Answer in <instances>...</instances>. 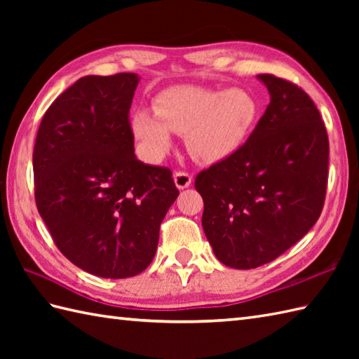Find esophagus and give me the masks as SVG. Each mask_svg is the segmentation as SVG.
<instances>
[{
    "label": "esophagus",
    "instance_id": "esophagus-1",
    "mask_svg": "<svg viewBox=\"0 0 359 359\" xmlns=\"http://www.w3.org/2000/svg\"><path fill=\"white\" fill-rule=\"evenodd\" d=\"M193 182V175L187 171H175L174 172V184L179 189L188 188Z\"/></svg>",
    "mask_w": 359,
    "mask_h": 359
}]
</instances>
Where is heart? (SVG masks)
I'll return each instance as SVG.
<instances>
[{"mask_svg": "<svg viewBox=\"0 0 359 359\" xmlns=\"http://www.w3.org/2000/svg\"><path fill=\"white\" fill-rule=\"evenodd\" d=\"M256 98L242 89L174 86L154 102V114L135 111L133 131L152 158L171 147V133L185 134L187 148L202 163L231 157L253 131Z\"/></svg>", "mask_w": 359, "mask_h": 359, "instance_id": "heart-1", "label": "heart"}]
</instances>
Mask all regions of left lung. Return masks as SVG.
Instances as JSON below:
<instances>
[{
	"instance_id": "left-lung-1",
	"label": "left lung",
	"mask_w": 359,
	"mask_h": 359,
	"mask_svg": "<svg viewBox=\"0 0 359 359\" xmlns=\"http://www.w3.org/2000/svg\"><path fill=\"white\" fill-rule=\"evenodd\" d=\"M270 103L231 157L196 175L202 226L220 262L238 270L269 264L321 216L329 135L316 104L294 83L259 74Z\"/></svg>"
}]
</instances>
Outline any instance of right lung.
Returning a JSON list of instances; mask_svg holds the SVG:
<instances>
[{
  "mask_svg": "<svg viewBox=\"0 0 359 359\" xmlns=\"http://www.w3.org/2000/svg\"><path fill=\"white\" fill-rule=\"evenodd\" d=\"M135 74L88 75L44 112L34 147L35 202L58 250L100 278L142 273L177 199L172 172L137 160Z\"/></svg>",
  "mask_w": 359,
  "mask_h": 359,
  "instance_id": "1",
  "label": "right lung"
}]
</instances>
